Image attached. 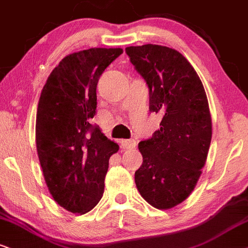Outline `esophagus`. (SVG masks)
<instances>
[{
	"label": "esophagus",
	"instance_id": "esophagus-1",
	"mask_svg": "<svg viewBox=\"0 0 248 248\" xmlns=\"http://www.w3.org/2000/svg\"><path fill=\"white\" fill-rule=\"evenodd\" d=\"M121 145L124 149H134L135 146H136V140H121Z\"/></svg>",
	"mask_w": 248,
	"mask_h": 248
}]
</instances>
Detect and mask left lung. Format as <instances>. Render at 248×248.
Here are the masks:
<instances>
[{
    "label": "left lung",
    "instance_id": "left-lung-1",
    "mask_svg": "<svg viewBox=\"0 0 248 248\" xmlns=\"http://www.w3.org/2000/svg\"><path fill=\"white\" fill-rule=\"evenodd\" d=\"M131 64L146 81L150 111L160 128L139 144L143 164L135 171L140 196L158 209L184 202L197 186L212 140V118L202 80L181 52L168 46H128Z\"/></svg>",
    "mask_w": 248,
    "mask_h": 248
}]
</instances>
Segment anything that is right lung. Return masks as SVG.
<instances>
[{
    "mask_svg": "<svg viewBox=\"0 0 248 248\" xmlns=\"http://www.w3.org/2000/svg\"><path fill=\"white\" fill-rule=\"evenodd\" d=\"M121 48H92L62 58L50 73L37 105L35 142L52 198L74 214H86L104 193L109 156L119 145L90 124L96 87Z\"/></svg>",
    "mask_w": 248,
    "mask_h": 248,
    "instance_id": "1",
    "label": "right lung"
}]
</instances>
